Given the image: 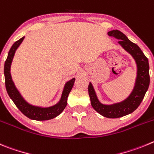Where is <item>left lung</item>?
Here are the masks:
<instances>
[{
    "mask_svg": "<svg viewBox=\"0 0 154 154\" xmlns=\"http://www.w3.org/2000/svg\"><path fill=\"white\" fill-rule=\"evenodd\" d=\"M108 35L119 39V44L135 59L137 64V77L135 87L127 100L110 106L100 103L91 83L88 86V93L91 105L97 112L107 118H118L134 112L142 102L149 84V62L140 48L131 42L121 31L118 30H111L108 32Z\"/></svg>",
    "mask_w": 154,
    "mask_h": 154,
    "instance_id": "1",
    "label": "left lung"
}]
</instances>
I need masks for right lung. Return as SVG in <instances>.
<instances>
[{
	"mask_svg": "<svg viewBox=\"0 0 154 154\" xmlns=\"http://www.w3.org/2000/svg\"><path fill=\"white\" fill-rule=\"evenodd\" d=\"M24 37H21L20 40L17 41L14 44L12 45V47L10 49L8 52V57L5 60V86H6V90L8 95L14 104L16 105L17 107L24 114L26 117L28 118L32 119L35 120H48L53 119L56 117L57 116L60 114L66 107L67 103V97L71 91L72 87L74 86L75 78H73L70 81L66 84L64 87V90L63 91L61 99L60 101L57 104L54 105L53 106L48 108H41L38 106H34L32 105H30L27 103L23 99L20 94L16 89L14 84L13 80L11 76V72H10V68H11V64L12 60H13L14 55L15 51L17 48H18L20 43L23 41Z\"/></svg>",
	"mask_w": 154,
	"mask_h": 154,
	"instance_id": "add662e5",
	"label": "right lung"
}]
</instances>
